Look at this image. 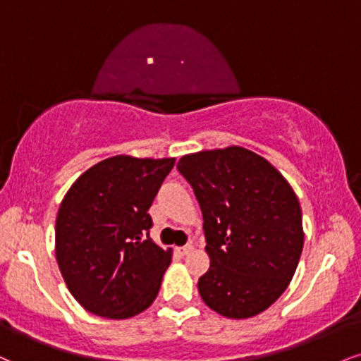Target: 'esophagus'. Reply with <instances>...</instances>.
Segmentation results:
<instances>
[{
  "label": "esophagus",
  "instance_id": "esophagus-1",
  "mask_svg": "<svg viewBox=\"0 0 361 361\" xmlns=\"http://www.w3.org/2000/svg\"><path fill=\"white\" fill-rule=\"evenodd\" d=\"M178 250H180L181 255H188L190 252L193 250V245H192V244H186V245H183V247H180V249H178Z\"/></svg>",
  "mask_w": 361,
  "mask_h": 361
}]
</instances>
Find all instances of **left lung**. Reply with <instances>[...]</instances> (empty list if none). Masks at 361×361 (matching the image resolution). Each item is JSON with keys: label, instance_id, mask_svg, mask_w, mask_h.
<instances>
[{"label": "left lung", "instance_id": "8db88e82", "mask_svg": "<svg viewBox=\"0 0 361 361\" xmlns=\"http://www.w3.org/2000/svg\"><path fill=\"white\" fill-rule=\"evenodd\" d=\"M176 168L203 214L210 269L198 279L200 296L227 318L266 311L289 286L305 244L296 193L240 146L183 156Z\"/></svg>", "mask_w": 361, "mask_h": 361}]
</instances>
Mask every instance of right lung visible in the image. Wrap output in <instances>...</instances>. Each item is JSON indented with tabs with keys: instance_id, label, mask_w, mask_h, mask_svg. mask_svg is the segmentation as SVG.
<instances>
[{
	"instance_id": "add662e5",
	"label": "right lung",
	"mask_w": 361,
	"mask_h": 361,
	"mask_svg": "<svg viewBox=\"0 0 361 361\" xmlns=\"http://www.w3.org/2000/svg\"><path fill=\"white\" fill-rule=\"evenodd\" d=\"M175 159L112 156L65 195L55 225V254L65 284L92 314L126 319L153 305L171 250L149 237L147 214Z\"/></svg>"
}]
</instances>
